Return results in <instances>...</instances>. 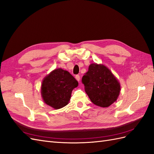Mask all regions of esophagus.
Wrapping results in <instances>:
<instances>
[{"label": "esophagus", "instance_id": "1", "mask_svg": "<svg viewBox=\"0 0 154 154\" xmlns=\"http://www.w3.org/2000/svg\"><path fill=\"white\" fill-rule=\"evenodd\" d=\"M75 78H76V80H77V81H78V82L80 81V77L79 75H76V76H75Z\"/></svg>", "mask_w": 154, "mask_h": 154}]
</instances>
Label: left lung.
<instances>
[{
  "instance_id": "obj_1",
  "label": "left lung",
  "mask_w": 154,
  "mask_h": 154,
  "mask_svg": "<svg viewBox=\"0 0 154 154\" xmlns=\"http://www.w3.org/2000/svg\"><path fill=\"white\" fill-rule=\"evenodd\" d=\"M85 91L95 105L107 108L117 100L121 90L119 81L107 66L91 63L82 77Z\"/></svg>"
}]
</instances>
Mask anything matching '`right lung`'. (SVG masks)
I'll list each match as a JSON object with an SVG mask.
<instances>
[{"label": "right lung", "mask_w": 154, "mask_h": 154, "mask_svg": "<svg viewBox=\"0 0 154 154\" xmlns=\"http://www.w3.org/2000/svg\"><path fill=\"white\" fill-rule=\"evenodd\" d=\"M78 82L68 71L55 69L44 78L41 95L44 102L55 110L69 104L72 90Z\"/></svg>", "instance_id": "right-lung-1"}]
</instances>
